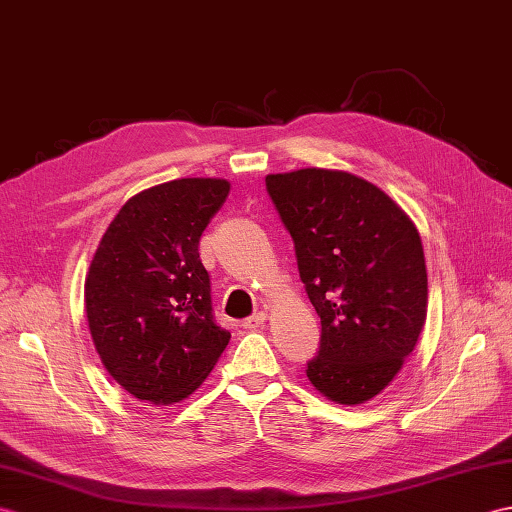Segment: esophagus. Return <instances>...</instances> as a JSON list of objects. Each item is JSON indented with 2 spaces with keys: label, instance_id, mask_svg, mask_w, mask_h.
I'll return each mask as SVG.
<instances>
[{
  "label": "esophagus",
  "instance_id": "1",
  "mask_svg": "<svg viewBox=\"0 0 512 512\" xmlns=\"http://www.w3.org/2000/svg\"><path fill=\"white\" fill-rule=\"evenodd\" d=\"M268 320V314L266 312H257V314H253V316H248L244 323H242V327L244 329H257V327H261Z\"/></svg>",
  "mask_w": 512,
  "mask_h": 512
}]
</instances>
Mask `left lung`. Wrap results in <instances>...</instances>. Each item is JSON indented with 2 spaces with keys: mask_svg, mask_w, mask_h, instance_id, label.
<instances>
[{
  "mask_svg": "<svg viewBox=\"0 0 512 512\" xmlns=\"http://www.w3.org/2000/svg\"><path fill=\"white\" fill-rule=\"evenodd\" d=\"M266 189L323 327L305 373L331 401L366 403L395 379L425 325L421 235L395 200L349 172L268 174Z\"/></svg>",
  "mask_w": 512,
  "mask_h": 512,
  "instance_id": "1",
  "label": "left lung"
}]
</instances>
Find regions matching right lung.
<instances>
[{
	"label": "right lung",
	"instance_id": "add662e5",
	"mask_svg": "<svg viewBox=\"0 0 512 512\" xmlns=\"http://www.w3.org/2000/svg\"><path fill=\"white\" fill-rule=\"evenodd\" d=\"M229 189L224 178L144 189L113 218L91 259L85 305L95 351L139 401H183L231 340L213 323L209 272L198 253Z\"/></svg>",
	"mask_w": 512,
	"mask_h": 512
}]
</instances>
